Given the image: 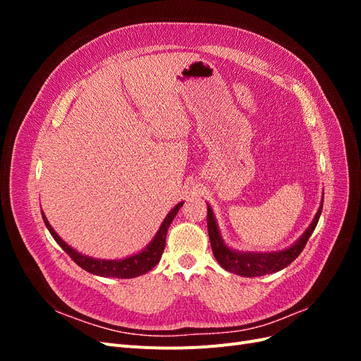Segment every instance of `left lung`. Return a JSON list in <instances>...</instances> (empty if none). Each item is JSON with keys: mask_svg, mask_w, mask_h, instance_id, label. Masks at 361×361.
I'll return each mask as SVG.
<instances>
[{"mask_svg": "<svg viewBox=\"0 0 361 361\" xmlns=\"http://www.w3.org/2000/svg\"><path fill=\"white\" fill-rule=\"evenodd\" d=\"M322 203L319 206L318 212L314 215L313 223L310 224L307 231L304 232V235L298 239V241L286 250L277 251V253H238V251H233L228 247H226L220 236V232H218L214 212L211 209V206L207 204V233H209L212 253L216 262L226 271H231L233 274L244 276V277H259L265 274H272V272H277L283 268H286L300 256L305 244H307L310 235L313 233L316 224L319 221Z\"/></svg>", "mask_w": 361, "mask_h": 361, "instance_id": "obj_1", "label": "left lung"}]
</instances>
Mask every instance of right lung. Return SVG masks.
I'll list each match as a JSON object with an SVG mask.
<instances>
[{"label":"right lung","mask_w":361,"mask_h":361,"mask_svg":"<svg viewBox=\"0 0 361 361\" xmlns=\"http://www.w3.org/2000/svg\"><path fill=\"white\" fill-rule=\"evenodd\" d=\"M183 203H179L173 207L170 211V214L166 216V220L161 224L159 231L157 233V236L141 253L134 255L130 257L122 259V260H102V259H93V257H87L78 251H75L73 248H71L63 239L56 233V231L51 227V224L48 223L45 214L42 212L43 221H45V226L48 227L49 233L52 235V238L56 239L57 244L66 251V253L71 256V259L75 262L76 265L81 267L82 269H85L90 274H96V276H102V277H116V279H133V277H138L141 274H146L147 271H150L154 267H157V264L159 262L164 247H166V236H167V231L169 226L173 221V218L176 216L178 211L180 209V206Z\"/></svg>","instance_id":"1"}]
</instances>
